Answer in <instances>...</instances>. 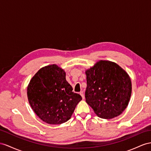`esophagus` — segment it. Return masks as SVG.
<instances>
[{
  "mask_svg": "<svg viewBox=\"0 0 151 151\" xmlns=\"http://www.w3.org/2000/svg\"><path fill=\"white\" fill-rule=\"evenodd\" d=\"M80 94L81 95V96H82V98L83 99L85 98V96H84V94H83V91H81V92H80Z\"/></svg>",
  "mask_w": 151,
  "mask_h": 151,
  "instance_id": "obj_1",
  "label": "esophagus"
}]
</instances>
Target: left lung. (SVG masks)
I'll return each mask as SVG.
<instances>
[{"label": "left lung", "instance_id": "obj_1", "mask_svg": "<svg viewBox=\"0 0 151 151\" xmlns=\"http://www.w3.org/2000/svg\"><path fill=\"white\" fill-rule=\"evenodd\" d=\"M86 101L99 117L113 119L128 105L132 91L129 75L114 62L99 60L86 71Z\"/></svg>", "mask_w": 151, "mask_h": 151}]
</instances>
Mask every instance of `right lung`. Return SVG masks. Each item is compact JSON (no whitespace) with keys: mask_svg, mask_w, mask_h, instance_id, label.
Wrapping results in <instances>:
<instances>
[{"mask_svg":"<svg viewBox=\"0 0 151 151\" xmlns=\"http://www.w3.org/2000/svg\"><path fill=\"white\" fill-rule=\"evenodd\" d=\"M27 94L33 111L49 124L67 122L82 99L73 92L65 79V72L56 64L41 68L30 80Z\"/></svg>","mask_w":151,"mask_h":151,"instance_id":"add662e5","label":"right lung"}]
</instances>
